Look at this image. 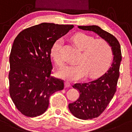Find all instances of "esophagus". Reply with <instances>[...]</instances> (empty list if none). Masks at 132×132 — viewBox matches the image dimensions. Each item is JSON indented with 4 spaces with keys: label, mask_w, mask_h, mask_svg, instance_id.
I'll return each mask as SVG.
<instances>
[{
    "label": "esophagus",
    "mask_w": 132,
    "mask_h": 132,
    "mask_svg": "<svg viewBox=\"0 0 132 132\" xmlns=\"http://www.w3.org/2000/svg\"><path fill=\"white\" fill-rule=\"evenodd\" d=\"M64 85L66 88H70V87H71V84H70V83L68 82H66L64 83Z\"/></svg>",
    "instance_id": "obj_1"
}]
</instances>
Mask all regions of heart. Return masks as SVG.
Masks as SVG:
<instances>
[{
  "label": "heart",
  "mask_w": 132,
  "mask_h": 132,
  "mask_svg": "<svg viewBox=\"0 0 132 132\" xmlns=\"http://www.w3.org/2000/svg\"><path fill=\"white\" fill-rule=\"evenodd\" d=\"M77 46L82 52L79 59V64H68L58 71L61 79L70 81H76L85 77L88 74L89 77H95L103 74L110 66L113 59L112 47L108 42L80 33L73 37ZM61 39L56 40L51 49V56L59 66L64 64L60 55L62 44Z\"/></svg>",
  "instance_id": "heart-1"
}]
</instances>
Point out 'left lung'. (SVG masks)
Returning <instances> with one entry per match:
<instances>
[{
  "mask_svg": "<svg viewBox=\"0 0 132 132\" xmlns=\"http://www.w3.org/2000/svg\"><path fill=\"white\" fill-rule=\"evenodd\" d=\"M78 28L97 34L109 43L113 52V62L104 75L93 81L77 83L73 86V88L79 92L80 96L76 101L69 104V110L77 118L92 119L104 112L116 92L122 60L121 46L113 35L98 26H79Z\"/></svg>",
  "mask_w": 132,
  "mask_h": 132,
  "instance_id": "8db88e82",
  "label": "left lung"
}]
</instances>
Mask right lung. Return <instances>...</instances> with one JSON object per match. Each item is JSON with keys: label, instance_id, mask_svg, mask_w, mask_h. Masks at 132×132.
Masks as SVG:
<instances>
[{"label": "right lung", "instance_id": "right-lung-1", "mask_svg": "<svg viewBox=\"0 0 132 132\" xmlns=\"http://www.w3.org/2000/svg\"><path fill=\"white\" fill-rule=\"evenodd\" d=\"M73 25L41 23L24 29L14 40L10 55V95L27 117L42 115L51 95L64 89V80L51 76V49Z\"/></svg>", "mask_w": 132, "mask_h": 132}]
</instances>
